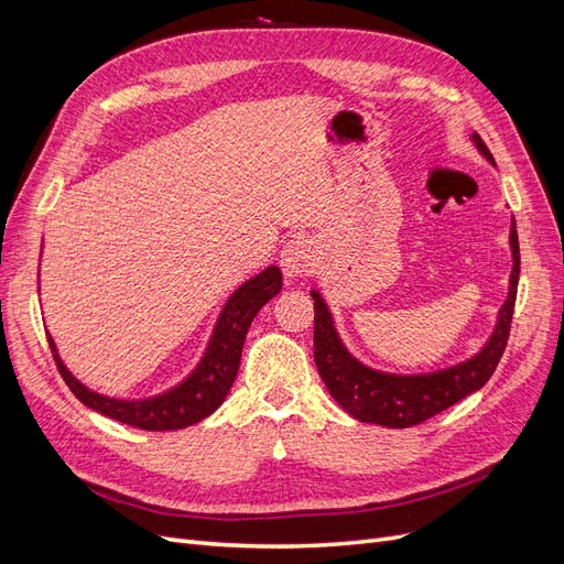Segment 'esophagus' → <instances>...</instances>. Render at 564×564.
<instances>
[{
  "instance_id": "esophagus-1",
  "label": "esophagus",
  "mask_w": 564,
  "mask_h": 564,
  "mask_svg": "<svg viewBox=\"0 0 564 564\" xmlns=\"http://www.w3.org/2000/svg\"><path fill=\"white\" fill-rule=\"evenodd\" d=\"M313 263H315V251H313V242L308 240V237H294V240H289L284 247H282V253H280V265H282V272L286 278H301V275H308V272L313 270Z\"/></svg>"
}]
</instances>
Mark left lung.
<instances>
[{
    "mask_svg": "<svg viewBox=\"0 0 564 564\" xmlns=\"http://www.w3.org/2000/svg\"><path fill=\"white\" fill-rule=\"evenodd\" d=\"M473 141L482 155L494 162L489 148L480 135ZM510 249H513V272H510V292L499 313V324L489 344L473 360L449 367L429 377H392L360 365L340 346L334 332L327 305L313 292L315 299V365L319 377L332 392V398L346 412L365 423L386 425V429H412L431 416L445 412L470 392L480 390L497 369L510 336L513 322L518 280H520V245L516 220L510 226Z\"/></svg>",
    "mask_w": 564,
    "mask_h": 564,
    "instance_id": "8db88e82",
    "label": "left lung"
}]
</instances>
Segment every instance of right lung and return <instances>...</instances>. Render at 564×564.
Returning a JSON list of instances; mask_svg holds the SVG:
<instances>
[{
    "label": "right lung",
    "mask_w": 564,
    "mask_h": 564,
    "mask_svg": "<svg viewBox=\"0 0 564 564\" xmlns=\"http://www.w3.org/2000/svg\"><path fill=\"white\" fill-rule=\"evenodd\" d=\"M280 289L282 272L275 265H270L261 275L251 278L237 289L226 303L224 313H220L207 355H204V360L199 362L193 377L176 386L174 390H169L164 395L152 400L127 402L98 395V392L84 388L73 373L65 369L51 336H46L48 348L51 355H54L63 381L75 392V398L79 402L119 423L133 425V429L178 431L185 429V425H193L202 419H207L212 412H216L220 402L226 400L228 390L237 377V369H240L242 346L251 327V319L272 296L280 294Z\"/></svg>",
    "instance_id": "right-lung-1"
}]
</instances>
